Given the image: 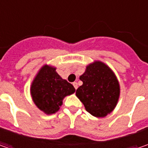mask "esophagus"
I'll return each mask as SVG.
<instances>
[{
	"mask_svg": "<svg viewBox=\"0 0 148 148\" xmlns=\"http://www.w3.org/2000/svg\"><path fill=\"white\" fill-rule=\"evenodd\" d=\"M72 85H73V86H74V88H75V89H76V90H77V87H78V86H77V82H73V84H72Z\"/></svg>",
	"mask_w": 148,
	"mask_h": 148,
	"instance_id": "34e87169",
	"label": "esophagus"
}]
</instances>
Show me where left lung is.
Returning a JSON list of instances; mask_svg holds the SVG:
<instances>
[{"label":"left lung","instance_id":"left-lung-1","mask_svg":"<svg viewBox=\"0 0 148 148\" xmlns=\"http://www.w3.org/2000/svg\"><path fill=\"white\" fill-rule=\"evenodd\" d=\"M82 86L76 91L86 110L95 117H105L116 106L119 96V85L113 71L101 62L86 67L80 77Z\"/></svg>","mask_w":148,"mask_h":148}]
</instances>
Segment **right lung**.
I'll return each instance as SVG.
<instances>
[{
	"instance_id": "1",
	"label": "right lung",
	"mask_w": 148,
	"mask_h": 148,
	"mask_svg": "<svg viewBox=\"0 0 148 148\" xmlns=\"http://www.w3.org/2000/svg\"><path fill=\"white\" fill-rule=\"evenodd\" d=\"M75 90L71 83L62 79L56 69L49 66L42 67L31 86L34 102L48 114L56 113L62 104V99Z\"/></svg>"
}]
</instances>
